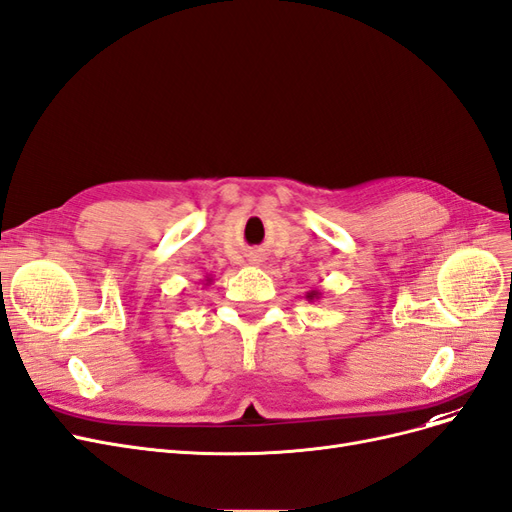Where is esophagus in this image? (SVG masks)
I'll return each mask as SVG.
<instances>
[{"instance_id":"34e87169","label":"esophagus","mask_w":512,"mask_h":512,"mask_svg":"<svg viewBox=\"0 0 512 512\" xmlns=\"http://www.w3.org/2000/svg\"><path fill=\"white\" fill-rule=\"evenodd\" d=\"M253 261H255V263H259V261H261V257H253Z\"/></svg>"}]
</instances>
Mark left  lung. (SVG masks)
Here are the masks:
<instances>
[{
    "mask_svg": "<svg viewBox=\"0 0 512 512\" xmlns=\"http://www.w3.org/2000/svg\"><path fill=\"white\" fill-rule=\"evenodd\" d=\"M318 297H320V291H318V289L306 293V299H308V301H314V299H318Z\"/></svg>",
    "mask_w": 512,
    "mask_h": 512,
    "instance_id": "obj_1",
    "label": "left lung"
}]
</instances>
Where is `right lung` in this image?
Listing matches in <instances>:
<instances>
[{
    "label": "right lung",
    "instance_id": "1",
    "mask_svg": "<svg viewBox=\"0 0 512 512\" xmlns=\"http://www.w3.org/2000/svg\"><path fill=\"white\" fill-rule=\"evenodd\" d=\"M211 280H213L211 276H206V278H204V282H206V285H211Z\"/></svg>",
    "mask_w": 512,
    "mask_h": 512
}]
</instances>
